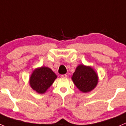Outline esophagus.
<instances>
[{"instance_id": "esophagus-1", "label": "esophagus", "mask_w": 126, "mask_h": 126, "mask_svg": "<svg viewBox=\"0 0 126 126\" xmlns=\"http://www.w3.org/2000/svg\"><path fill=\"white\" fill-rule=\"evenodd\" d=\"M61 77L62 78H67V75H65V74H64V75H61Z\"/></svg>"}]
</instances>
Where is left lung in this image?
I'll return each instance as SVG.
<instances>
[{
    "label": "left lung",
    "mask_w": 126,
    "mask_h": 126,
    "mask_svg": "<svg viewBox=\"0 0 126 126\" xmlns=\"http://www.w3.org/2000/svg\"><path fill=\"white\" fill-rule=\"evenodd\" d=\"M72 79L79 90L84 93L93 90L98 81V76L93 68L81 64L78 66Z\"/></svg>",
    "instance_id": "8db88e82"
}]
</instances>
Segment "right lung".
<instances>
[{
    "label": "right lung",
    "instance_id": "1",
    "mask_svg": "<svg viewBox=\"0 0 126 126\" xmlns=\"http://www.w3.org/2000/svg\"><path fill=\"white\" fill-rule=\"evenodd\" d=\"M56 78V74L50 68L42 67L36 68L33 72L30 78V84L32 89L37 93H44Z\"/></svg>",
    "mask_w": 126,
    "mask_h": 126
}]
</instances>
